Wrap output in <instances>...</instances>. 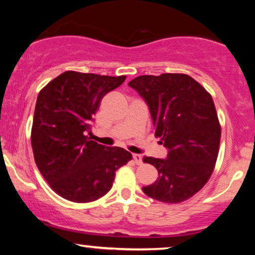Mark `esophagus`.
Masks as SVG:
<instances>
[{"mask_svg":"<svg viewBox=\"0 0 255 255\" xmlns=\"http://www.w3.org/2000/svg\"><path fill=\"white\" fill-rule=\"evenodd\" d=\"M133 159H134V163H135V164H141L142 163V157L140 156V154H137V153H134L133 154Z\"/></svg>","mask_w":255,"mask_h":255,"instance_id":"esophagus-1","label":"esophagus"}]
</instances>
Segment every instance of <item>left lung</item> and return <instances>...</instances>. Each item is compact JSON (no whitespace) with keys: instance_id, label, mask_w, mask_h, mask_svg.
Masks as SVG:
<instances>
[{"instance_id":"1","label":"left lung","mask_w":255,"mask_h":255,"mask_svg":"<svg viewBox=\"0 0 255 255\" xmlns=\"http://www.w3.org/2000/svg\"><path fill=\"white\" fill-rule=\"evenodd\" d=\"M150 110L156 136L168 150L165 159L145 157L158 178L142 191L168 204L187 200L211 176L218 156L221 126L212 97L186 74L141 75L128 83Z\"/></svg>"}]
</instances>
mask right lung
Wrapping results in <instances>:
<instances>
[{
	"label": "right lung",
	"mask_w": 255,
	"mask_h": 255,
	"mask_svg": "<svg viewBox=\"0 0 255 255\" xmlns=\"http://www.w3.org/2000/svg\"><path fill=\"white\" fill-rule=\"evenodd\" d=\"M125 80V75L68 71L38 95L31 133L34 160L46 182L67 200L102 198L113 187L116 170L131 159L125 148L105 147L89 136L101 101Z\"/></svg>",
	"instance_id": "add662e5"
}]
</instances>
